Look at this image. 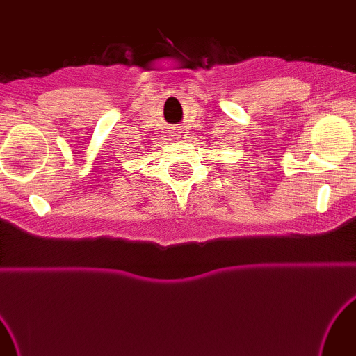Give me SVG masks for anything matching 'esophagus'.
Wrapping results in <instances>:
<instances>
[{
  "label": "esophagus",
  "instance_id": "1",
  "mask_svg": "<svg viewBox=\"0 0 356 356\" xmlns=\"http://www.w3.org/2000/svg\"><path fill=\"white\" fill-rule=\"evenodd\" d=\"M170 134L172 136V138H179L180 137V129H172Z\"/></svg>",
  "mask_w": 356,
  "mask_h": 356
}]
</instances>
